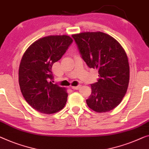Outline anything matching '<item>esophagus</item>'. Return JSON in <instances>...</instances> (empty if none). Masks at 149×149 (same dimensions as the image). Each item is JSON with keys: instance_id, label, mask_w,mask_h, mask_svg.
<instances>
[{"instance_id": "esophagus-1", "label": "esophagus", "mask_w": 149, "mask_h": 149, "mask_svg": "<svg viewBox=\"0 0 149 149\" xmlns=\"http://www.w3.org/2000/svg\"><path fill=\"white\" fill-rule=\"evenodd\" d=\"M81 87V85H77V86H71V88H72V89H75V90L79 89Z\"/></svg>"}]
</instances>
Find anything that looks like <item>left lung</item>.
I'll use <instances>...</instances> for the list:
<instances>
[{"label": "left lung", "mask_w": 149, "mask_h": 149, "mask_svg": "<svg viewBox=\"0 0 149 149\" xmlns=\"http://www.w3.org/2000/svg\"><path fill=\"white\" fill-rule=\"evenodd\" d=\"M72 37L87 66L98 70L100 78L91 85L87 105L100 113L112 110L121 103L128 87L130 66L126 52L117 40L103 32H84Z\"/></svg>", "instance_id": "obj_1"}]
</instances>
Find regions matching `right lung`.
I'll use <instances>...</instances> for the list:
<instances>
[{
  "label": "right lung",
  "instance_id": "right-lung-1",
  "mask_svg": "<svg viewBox=\"0 0 149 149\" xmlns=\"http://www.w3.org/2000/svg\"><path fill=\"white\" fill-rule=\"evenodd\" d=\"M68 36H49L33 42L25 51L19 69V83L25 101L36 110L51 114L63 109L66 89L53 84L52 67L72 44Z\"/></svg>",
  "mask_w": 149,
  "mask_h": 149
}]
</instances>
